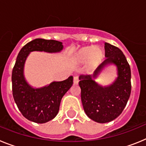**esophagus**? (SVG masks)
I'll use <instances>...</instances> for the list:
<instances>
[{"label": "esophagus", "mask_w": 146, "mask_h": 146, "mask_svg": "<svg viewBox=\"0 0 146 146\" xmlns=\"http://www.w3.org/2000/svg\"><path fill=\"white\" fill-rule=\"evenodd\" d=\"M79 82V78L77 76H75L74 77V85H77Z\"/></svg>", "instance_id": "esophagus-1"}]
</instances>
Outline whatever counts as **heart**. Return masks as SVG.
Listing matches in <instances>:
<instances>
[{"instance_id":"b5f03b06","label":"heart","mask_w":146,"mask_h":146,"mask_svg":"<svg viewBox=\"0 0 146 146\" xmlns=\"http://www.w3.org/2000/svg\"><path fill=\"white\" fill-rule=\"evenodd\" d=\"M102 57L103 52L99 47H86L76 55L74 60L79 64H84L88 61V66L93 67L101 60Z\"/></svg>"}]
</instances>
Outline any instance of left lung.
Segmentation results:
<instances>
[{
    "mask_svg": "<svg viewBox=\"0 0 146 146\" xmlns=\"http://www.w3.org/2000/svg\"><path fill=\"white\" fill-rule=\"evenodd\" d=\"M106 59L94 72L93 74H81L79 86L81 100L85 113L97 123L113 121L122 113L131 94V69L123 52L118 47L104 43ZM114 64L117 67L114 82L102 86L94 80L105 66Z\"/></svg>",
    "mask_w": 146,
    "mask_h": 146,
    "instance_id": "8db88e82",
    "label": "left lung"
}]
</instances>
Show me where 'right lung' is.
<instances>
[{"mask_svg":"<svg viewBox=\"0 0 146 146\" xmlns=\"http://www.w3.org/2000/svg\"><path fill=\"white\" fill-rule=\"evenodd\" d=\"M63 48L62 42L58 41L36 38L26 44L18 54L11 75L13 97L19 110L29 121L44 123L53 119L59 111L61 99L72 86L73 77L36 88L25 80V60L33 51L55 53Z\"/></svg>","mask_w":146,"mask_h":146,"instance_id":"obj_1","label":"right lung"}]
</instances>
